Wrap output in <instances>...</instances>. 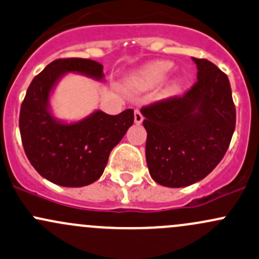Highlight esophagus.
<instances>
[{
  "label": "esophagus",
  "instance_id": "esophagus-1",
  "mask_svg": "<svg viewBox=\"0 0 259 259\" xmlns=\"http://www.w3.org/2000/svg\"><path fill=\"white\" fill-rule=\"evenodd\" d=\"M143 120H144V116H143V114L140 113V110H135L134 111V121H135V124H141V122H143Z\"/></svg>",
  "mask_w": 259,
  "mask_h": 259
}]
</instances>
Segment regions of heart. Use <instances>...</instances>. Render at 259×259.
<instances>
[{
	"label": "heart",
	"mask_w": 259,
	"mask_h": 259,
	"mask_svg": "<svg viewBox=\"0 0 259 259\" xmlns=\"http://www.w3.org/2000/svg\"><path fill=\"white\" fill-rule=\"evenodd\" d=\"M174 64L170 61H152L141 65L140 68L127 77L125 81V87L129 91L135 93L151 91L162 83L172 69ZM182 85V79L180 77L168 80L165 87V92L167 94H174L180 91Z\"/></svg>",
	"instance_id": "heart-1"
}]
</instances>
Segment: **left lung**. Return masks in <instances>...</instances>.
Listing matches in <instances>:
<instances>
[{
  "label": "left lung",
  "mask_w": 259,
  "mask_h": 259,
  "mask_svg": "<svg viewBox=\"0 0 259 259\" xmlns=\"http://www.w3.org/2000/svg\"><path fill=\"white\" fill-rule=\"evenodd\" d=\"M197 81L181 98L141 109L150 176L166 187L201 181L219 165L236 126L230 80L207 59L192 58Z\"/></svg>",
  "instance_id": "obj_1"
}]
</instances>
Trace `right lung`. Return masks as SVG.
Returning a JSON list of instances; mask_svg holds the SVG:
<instances>
[{"instance_id":"right-lung-1","label":"right lung","mask_w":259,"mask_h":259,"mask_svg":"<svg viewBox=\"0 0 259 259\" xmlns=\"http://www.w3.org/2000/svg\"><path fill=\"white\" fill-rule=\"evenodd\" d=\"M68 73L104 81L103 65L92 59L52 62L32 80L21 105L20 132L24 152L40 176L64 187L93 184L104 172L109 155L134 122V110L118 115L94 110L77 121L57 118L51 97Z\"/></svg>"}]
</instances>
